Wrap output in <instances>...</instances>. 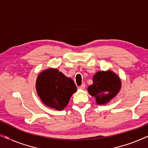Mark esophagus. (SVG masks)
Here are the masks:
<instances>
[{
  "label": "esophagus",
  "instance_id": "esophagus-1",
  "mask_svg": "<svg viewBox=\"0 0 148 148\" xmlns=\"http://www.w3.org/2000/svg\"><path fill=\"white\" fill-rule=\"evenodd\" d=\"M85 88H86V86H85L84 84H83L82 86H80L79 87V88L81 89V90H84Z\"/></svg>",
  "mask_w": 148,
  "mask_h": 148
}]
</instances>
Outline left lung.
I'll return each mask as SVG.
<instances>
[{
	"label": "left lung",
	"instance_id": "obj_1",
	"mask_svg": "<svg viewBox=\"0 0 148 148\" xmlns=\"http://www.w3.org/2000/svg\"><path fill=\"white\" fill-rule=\"evenodd\" d=\"M121 80L111 70L100 71L93 77V84L88 88V93L96 98L98 105L108 103L116 97L121 89Z\"/></svg>",
	"mask_w": 148,
	"mask_h": 148
}]
</instances>
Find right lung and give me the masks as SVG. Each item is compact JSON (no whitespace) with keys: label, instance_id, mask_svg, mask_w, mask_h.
I'll return each mask as SVG.
<instances>
[{"label":"right lung","instance_id":"1","mask_svg":"<svg viewBox=\"0 0 148 148\" xmlns=\"http://www.w3.org/2000/svg\"><path fill=\"white\" fill-rule=\"evenodd\" d=\"M36 89L42 102L56 110H63L72 95L77 92L72 79L56 68L47 69L38 75Z\"/></svg>","mask_w":148,"mask_h":148}]
</instances>
